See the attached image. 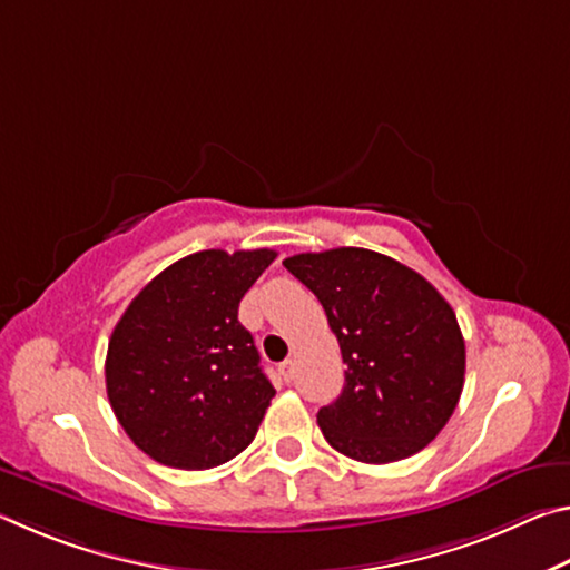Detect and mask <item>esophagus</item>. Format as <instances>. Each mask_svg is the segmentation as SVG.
I'll return each mask as SVG.
<instances>
[{
    "instance_id": "34e87169",
    "label": "esophagus",
    "mask_w": 570,
    "mask_h": 570,
    "mask_svg": "<svg viewBox=\"0 0 570 570\" xmlns=\"http://www.w3.org/2000/svg\"><path fill=\"white\" fill-rule=\"evenodd\" d=\"M278 374H282L284 382H292L294 380V362L286 360V362L278 364Z\"/></svg>"
}]
</instances>
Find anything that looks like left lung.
<instances>
[{
    "label": "left lung",
    "instance_id": "8db88e82",
    "mask_svg": "<svg viewBox=\"0 0 570 570\" xmlns=\"http://www.w3.org/2000/svg\"><path fill=\"white\" fill-rule=\"evenodd\" d=\"M320 298L346 364L344 390L316 422L342 455L384 465L428 448L458 407L465 340L428 278L370 248L288 256Z\"/></svg>",
    "mask_w": 570,
    "mask_h": 570
}]
</instances>
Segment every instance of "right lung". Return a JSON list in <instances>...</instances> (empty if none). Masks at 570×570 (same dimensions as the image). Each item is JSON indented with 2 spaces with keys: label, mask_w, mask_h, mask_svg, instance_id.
<instances>
[{
  "label": "right lung",
  "mask_w": 570,
  "mask_h": 570,
  "mask_svg": "<svg viewBox=\"0 0 570 570\" xmlns=\"http://www.w3.org/2000/svg\"><path fill=\"white\" fill-rule=\"evenodd\" d=\"M274 258L272 248L198 250L153 278L115 324L110 407L160 465H224L256 438L276 390L238 304Z\"/></svg>",
  "instance_id": "add662e5"
}]
</instances>
